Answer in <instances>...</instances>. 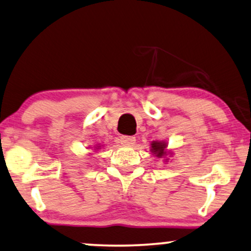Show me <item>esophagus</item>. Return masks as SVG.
<instances>
[{
	"instance_id": "1",
	"label": "esophagus",
	"mask_w": 251,
	"mask_h": 251,
	"mask_svg": "<svg viewBox=\"0 0 251 251\" xmlns=\"http://www.w3.org/2000/svg\"><path fill=\"white\" fill-rule=\"evenodd\" d=\"M122 143L126 145V146H131L134 143H136V137L134 136H123L121 137Z\"/></svg>"
}]
</instances>
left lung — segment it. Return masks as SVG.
I'll list each match as a JSON object with an SVG mask.
<instances>
[{"instance_id":"1","label":"left lung","mask_w":251,"mask_h":251,"mask_svg":"<svg viewBox=\"0 0 251 251\" xmlns=\"http://www.w3.org/2000/svg\"><path fill=\"white\" fill-rule=\"evenodd\" d=\"M151 151L152 155L156 156V157L164 158L163 159L164 162H168L170 159L167 157L168 155L171 157V156L173 155V151H168V143H165V141H158V140L151 141Z\"/></svg>"}]
</instances>
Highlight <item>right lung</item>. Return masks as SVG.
Listing matches in <instances>:
<instances>
[{
    "mask_svg": "<svg viewBox=\"0 0 251 251\" xmlns=\"http://www.w3.org/2000/svg\"><path fill=\"white\" fill-rule=\"evenodd\" d=\"M100 147H101V145H95V146H94V150L95 151H99V150H100Z\"/></svg>",
    "mask_w": 251,
    "mask_h": 251,
    "instance_id": "obj_1",
    "label": "right lung"
}]
</instances>
